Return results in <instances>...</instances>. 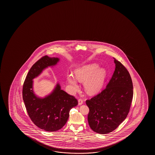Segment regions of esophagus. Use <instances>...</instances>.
<instances>
[{
  "label": "esophagus",
  "instance_id": "34e87169",
  "mask_svg": "<svg viewBox=\"0 0 155 155\" xmlns=\"http://www.w3.org/2000/svg\"><path fill=\"white\" fill-rule=\"evenodd\" d=\"M83 104V101L81 99L78 100V105H81Z\"/></svg>",
  "mask_w": 155,
  "mask_h": 155
}]
</instances>
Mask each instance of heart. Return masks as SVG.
Here are the masks:
<instances>
[{
    "label": "heart",
    "instance_id": "b5f03b06",
    "mask_svg": "<svg viewBox=\"0 0 155 155\" xmlns=\"http://www.w3.org/2000/svg\"><path fill=\"white\" fill-rule=\"evenodd\" d=\"M98 68L97 64H89L75 70L74 76L72 74H68L67 81L72 91L78 89L77 80L84 81V87L87 93L94 94L99 91L104 84L106 74L103 69Z\"/></svg>",
    "mask_w": 155,
    "mask_h": 155
}]
</instances>
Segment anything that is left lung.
<instances>
[{
    "mask_svg": "<svg viewBox=\"0 0 155 155\" xmlns=\"http://www.w3.org/2000/svg\"><path fill=\"white\" fill-rule=\"evenodd\" d=\"M114 62V72L106 88L86 102L89 109V127L102 134L114 131L126 119L134 94L131 78L127 69L115 59Z\"/></svg>",
    "mask_w": 155,
    "mask_h": 155,
    "instance_id": "8db88e82",
    "label": "left lung"
}]
</instances>
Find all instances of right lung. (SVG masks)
<instances>
[{"instance_id":"1","label":"right lung","mask_w":155,"mask_h":155,"mask_svg":"<svg viewBox=\"0 0 155 155\" xmlns=\"http://www.w3.org/2000/svg\"><path fill=\"white\" fill-rule=\"evenodd\" d=\"M59 61V58L47 55L38 60L28 72L23 87V98L30 119L37 127L47 131L61 129L68 120L71 108L78 105L74 97L61 89L59 83L44 97L34 93L33 79L46 68L55 66Z\"/></svg>"}]
</instances>
